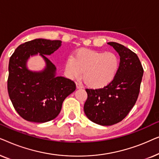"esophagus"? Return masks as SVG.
I'll list each match as a JSON object with an SVG mask.
<instances>
[{
	"label": "esophagus",
	"instance_id": "esophagus-1",
	"mask_svg": "<svg viewBox=\"0 0 159 159\" xmlns=\"http://www.w3.org/2000/svg\"><path fill=\"white\" fill-rule=\"evenodd\" d=\"M76 88H77V89H82L83 87H82L80 83H76Z\"/></svg>",
	"mask_w": 159,
	"mask_h": 159
}]
</instances>
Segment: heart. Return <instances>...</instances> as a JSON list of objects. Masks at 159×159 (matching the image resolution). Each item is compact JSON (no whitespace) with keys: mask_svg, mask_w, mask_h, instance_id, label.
Listing matches in <instances>:
<instances>
[{"mask_svg":"<svg viewBox=\"0 0 159 159\" xmlns=\"http://www.w3.org/2000/svg\"><path fill=\"white\" fill-rule=\"evenodd\" d=\"M119 59L111 52L82 49L69 56L65 62L66 75L70 79L83 77L89 85L102 88L111 83L119 71Z\"/></svg>","mask_w":159,"mask_h":159,"instance_id":"obj_1","label":"heart"}]
</instances>
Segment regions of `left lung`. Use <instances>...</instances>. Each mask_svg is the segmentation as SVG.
I'll return each mask as SVG.
<instances>
[{"mask_svg": "<svg viewBox=\"0 0 159 159\" xmlns=\"http://www.w3.org/2000/svg\"><path fill=\"white\" fill-rule=\"evenodd\" d=\"M120 56L119 71L111 83L103 88L86 89L84 111L91 121L102 126L119 122L129 114L138 99L143 69L138 56L119 43H108Z\"/></svg>", "mask_w": 159, "mask_h": 159, "instance_id": "8db88e82", "label": "left lung"}]
</instances>
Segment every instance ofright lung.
Instances as JSON below:
<instances>
[{
  "label": "right lung",
  "instance_id": "obj_1",
  "mask_svg": "<svg viewBox=\"0 0 159 159\" xmlns=\"http://www.w3.org/2000/svg\"><path fill=\"white\" fill-rule=\"evenodd\" d=\"M61 40L38 38L19 45L8 64V92L17 113L25 120L43 123L59 114L65 98L76 89L75 82L56 75V67L47 58L61 46ZM39 55L46 66L43 70L27 67L30 57Z\"/></svg>",
  "mask_w": 159,
  "mask_h": 159
}]
</instances>
